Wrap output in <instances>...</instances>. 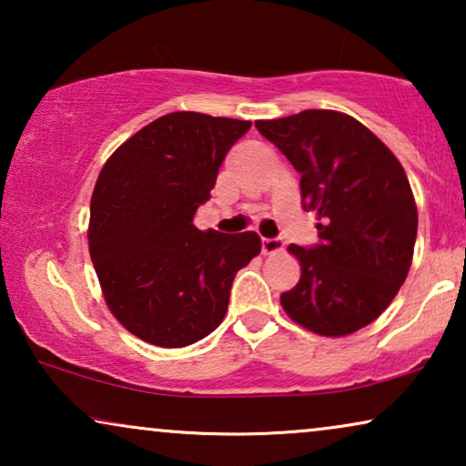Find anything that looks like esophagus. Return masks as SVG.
Instances as JSON below:
<instances>
[{"label": "esophagus", "mask_w": 466, "mask_h": 466, "mask_svg": "<svg viewBox=\"0 0 466 466\" xmlns=\"http://www.w3.org/2000/svg\"><path fill=\"white\" fill-rule=\"evenodd\" d=\"M282 248H284V241L279 238H263V241H260V250H263V254L282 252Z\"/></svg>", "instance_id": "1"}]
</instances>
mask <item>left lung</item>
<instances>
[{"label": "left lung", "mask_w": 466, "mask_h": 466, "mask_svg": "<svg viewBox=\"0 0 466 466\" xmlns=\"http://www.w3.org/2000/svg\"><path fill=\"white\" fill-rule=\"evenodd\" d=\"M301 174L303 209H316L318 244L289 250L301 279L279 301L292 320L324 337L367 327L405 282L418 209L397 157L348 114L305 110L258 120Z\"/></svg>", "instance_id": "left-lung-1"}]
</instances>
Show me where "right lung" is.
<instances>
[{"mask_svg": "<svg viewBox=\"0 0 466 466\" xmlns=\"http://www.w3.org/2000/svg\"><path fill=\"white\" fill-rule=\"evenodd\" d=\"M252 123L171 112L127 139L101 169L88 250L112 314L139 339L184 348L227 314L231 284L260 252L254 231H199L227 152Z\"/></svg>", "mask_w": 466, "mask_h": 466, "instance_id": "obj_1", "label": "right lung"}]
</instances>
